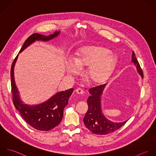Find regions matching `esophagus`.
<instances>
[{"label": "esophagus", "instance_id": "obj_1", "mask_svg": "<svg viewBox=\"0 0 156 156\" xmlns=\"http://www.w3.org/2000/svg\"><path fill=\"white\" fill-rule=\"evenodd\" d=\"M76 92L78 94V95H83V94H84V91L82 90V89H77L76 90Z\"/></svg>", "mask_w": 156, "mask_h": 156}]
</instances>
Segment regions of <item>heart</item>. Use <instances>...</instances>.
Instances as JSON below:
<instances>
[{"label":"heart","instance_id":"heart-1","mask_svg":"<svg viewBox=\"0 0 156 156\" xmlns=\"http://www.w3.org/2000/svg\"><path fill=\"white\" fill-rule=\"evenodd\" d=\"M117 56L107 48L98 46H84L80 48L76 53L75 61L81 67L89 66L86 75L94 84H101L106 81L111 75L117 63ZM74 61L66 64L68 73L76 75L79 67Z\"/></svg>","mask_w":156,"mask_h":156}]
</instances>
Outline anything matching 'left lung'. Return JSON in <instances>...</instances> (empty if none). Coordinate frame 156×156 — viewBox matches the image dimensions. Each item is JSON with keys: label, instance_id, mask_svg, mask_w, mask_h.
I'll list each match as a JSON object with an SVG mask.
<instances>
[{"label": "left lung", "instance_id": "obj_1", "mask_svg": "<svg viewBox=\"0 0 156 156\" xmlns=\"http://www.w3.org/2000/svg\"><path fill=\"white\" fill-rule=\"evenodd\" d=\"M132 61L136 66L139 75L144 78V74L140 64L133 51ZM106 86V84L89 90L90 96L89 97L87 103L88 111L86 112L83 122L86 128L92 133L97 135H106L112 133L124 125L128 120L123 122H114L108 119L103 114L101 109V95Z\"/></svg>", "mask_w": 156, "mask_h": 156}]
</instances>
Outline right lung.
I'll use <instances>...</instances> for the list:
<instances>
[{"instance_id": "add662e5", "label": "right lung", "mask_w": 156, "mask_h": 156, "mask_svg": "<svg viewBox=\"0 0 156 156\" xmlns=\"http://www.w3.org/2000/svg\"><path fill=\"white\" fill-rule=\"evenodd\" d=\"M60 33L59 31H55L49 36L33 33L25 41L19 53L36 41H48L57 37ZM18 55L12 63L10 73L13 104L22 117L29 125L39 131H48L58 126L61 122L64 109L67 105L68 100L73 89L71 88L65 91L59 92L47 101L39 105H29L25 104L19 97V93L14 81V68Z\"/></svg>"}]
</instances>
